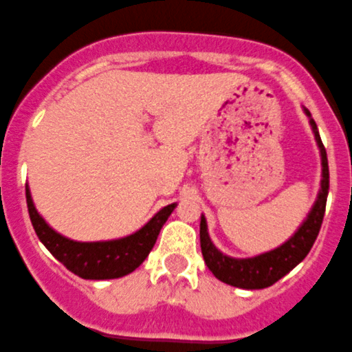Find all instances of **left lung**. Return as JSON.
I'll return each mask as SVG.
<instances>
[{"label":"left lung","mask_w":352,"mask_h":352,"mask_svg":"<svg viewBox=\"0 0 352 352\" xmlns=\"http://www.w3.org/2000/svg\"><path fill=\"white\" fill-rule=\"evenodd\" d=\"M306 113L309 117L314 138H316L318 146H320L321 166H323V169H321V174H323L321 190L318 193V199L314 202L313 209L307 214L306 221H304L302 226L297 230L292 239L287 240L278 249L270 250V252H264L256 257H249V259H235V257L224 256L223 252H219L216 245L210 242L209 233H207L206 217L202 216V219H200V249H202V256L207 267L212 271L214 276L221 280V282L247 290L266 289V287H271L273 283L278 282L280 278H283L290 270H294L309 254L311 247H313L314 240H316L318 233H320L321 223H323L327 195H329L330 186V174L327 150H324L323 143H321L318 126L311 119L309 110H306Z\"/></svg>","instance_id":"obj_1"}]
</instances>
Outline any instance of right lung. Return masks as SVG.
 <instances>
[{
    "label": "right lung",
    "instance_id": "add662e5",
    "mask_svg": "<svg viewBox=\"0 0 352 352\" xmlns=\"http://www.w3.org/2000/svg\"><path fill=\"white\" fill-rule=\"evenodd\" d=\"M25 199L38 239L45 243L55 259L85 280L120 278L124 274L135 271L155 245L160 228L176 207V204L166 206L142 230L124 239L109 240V242H74L50 228L46 221L39 216L28 186H25Z\"/></svg>",
    "mask_w": 352,
    "mask_h": 352
}]
</instances>
